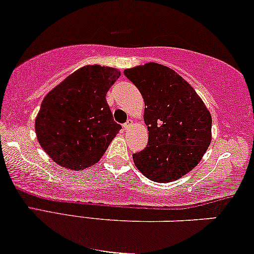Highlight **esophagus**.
Masks as SVG:
<instances>
[{
	"label": "esophagus",
	"mask_w": 254,
	"mask_h": 254,
	"mask_svg": "<svg viewBox=\"0 0 254 254\" xmlns=\"http://www.w3.org/2000/svg\"><path fill=\"white\" fill-rule=\"evenodd\" d=\"M131 124H133V120H127V123H125L124 124V128L125 129H128V128H129L130 126H131Z\"/></svg>",
	"instance_id": "1"
}]
</instances>
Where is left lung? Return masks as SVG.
Wrapping results in <instances>:
<instances>
[{
  "label": "left lung",
  "instance_id": "left-lung-1",
  "mask_svg": "<svg viewBox=\"0 0 254 254\" xmlns=\"http://www.w3.org/2000/svg\"><path fill=\"white\" fill-rule=\"evenodd\" d=\"M124 73L140 91L148 144L133 154L147 179L168 183L195 168L211 142V114L196 91L170 67L157 63L126 68Z\"/></svg>",
  "mask_w": 254,
  "mask_h": 254
}]
</instances>
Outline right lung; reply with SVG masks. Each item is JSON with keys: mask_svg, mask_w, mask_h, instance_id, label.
Masks as SVG:
<instances>
[{"mask_svg": "<svg viewBox=\"0 0 254 254\" xmlns=\"http://www.w3.org/2000/svg\"><path fill=\"white\" fill-rule=\"evenodd\" d=\"M119 77L117 68L86 65L45 95L35 120L36 135L59 166L83 170L104 155L121 129L106 100Z\"/></svg>", "mask_w": 254, "mask_h": 254, "instance_id": "add662e5", "label": "right lung"}]
</instances>
